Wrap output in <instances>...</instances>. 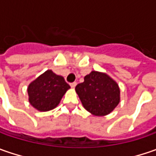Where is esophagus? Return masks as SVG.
Listing matches in <instances>:
<instances>
[{
  "mask_svg": "<svg viewBox=\"0 0 156 156\" xmlns=\"http://www.w3.org/2000/svg\"><path fill=\"white\" fill-rule=\"evenodd\" d=\"M70 86H71V87L74 88V87L76 86V82H72V83H70Z\"/></svg>",
  "mask_w": 156,
  "mask_h": 156,
  "instance_id": "obj_1",
  "label": "esophagus"
}]
</instances>
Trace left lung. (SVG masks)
Returning a JSON list of instances; mask_svg holds the SVG:
<instances>
[{"label":"left lung","mask_w":156,"mask_h":156,"mask_svg":"<svg viewBox=\"0 0 156 156\" xmlns=\"http://www.w3.org/2000/svg\"><path fill=\"white\" fill-rule=\"evenodd\" d=\"M84 108L94 115H107L120 102V88L110 76L92 71L75 87Z\"/></svg>","instance_id":"obj_1"}]
</instances>
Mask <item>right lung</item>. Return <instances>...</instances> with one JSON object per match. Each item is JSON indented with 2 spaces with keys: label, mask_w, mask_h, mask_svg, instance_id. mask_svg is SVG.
<instances>
[{
  "label": "right lung",
  "mask_w": 156,
  "mask_h": 156,
  "mask_svg": "<svg viewBox=\"0 0 156 156\" xmlns=\"http://www.w3.org/2000/svg\"><path fill=\"white\" fill-rule=\"evenodd\" d=\"M69 88L70 86L62 76L47 70L28 85V101L37 110H52L58 106Z\"/></svg>",
  "instance_id": "right-lung-1"
}]
</instances>
